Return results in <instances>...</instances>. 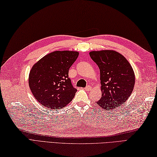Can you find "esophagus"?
<instances>
[{
  "instance_id": "34e87169",
  "label": "esophagus",
  "mask_w": 157,
  "mask_h": 157,
  "mask_svg": "<svg viewBox=\"0 0 157 157\" xmlns=\"http://www.w3.org/2000/svg\"><path fill=\"white\" fill-rule=\"evenodd\" d=\"M85 89L86 91H89V90H90V89H91V85H87V87H86L85 88Z\"/></svg>"
}]
</instances>
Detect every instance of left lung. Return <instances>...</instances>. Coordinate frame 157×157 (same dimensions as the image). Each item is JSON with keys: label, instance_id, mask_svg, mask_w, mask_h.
I'll use <instances>...</instances> for the list:
<instances>
[{"label": "left lung", "instance_id": "obj_1", "mask_svg": "<svg viewBox=\"0 0 157 157\" xmlns=\"http://www.w3.org/2000/svg\"><path fill=\"white\" fill-rule=\"evenodd\" d=\"M100 71L101 98L97 101L104 110L121 106L130 97L135 85V74L132 66L121 53L113 50L89 53Z\"/></svg>", "mask_w": 157, "mask_h": 157}]
</instances>
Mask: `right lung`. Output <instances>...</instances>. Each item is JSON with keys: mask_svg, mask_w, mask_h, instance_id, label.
<instances>
[{"mask_svg": "<svg viewBox=\"0 0 157 157\" xmlns=\"http://www.w3.org/2000/svg\"><path fill=\"white\" fill-rule=\"evenodd\" d=\"M78 56L77 52L56 51L33 66L28 80L30 89L43 106L59 109L74 98L77 89L72 85L68 71Z\"/></svg>", "mask_w": 157, "mask_h": 157, "instance_id": "right-lung-1", "label": "right lung"}]
</instances>
